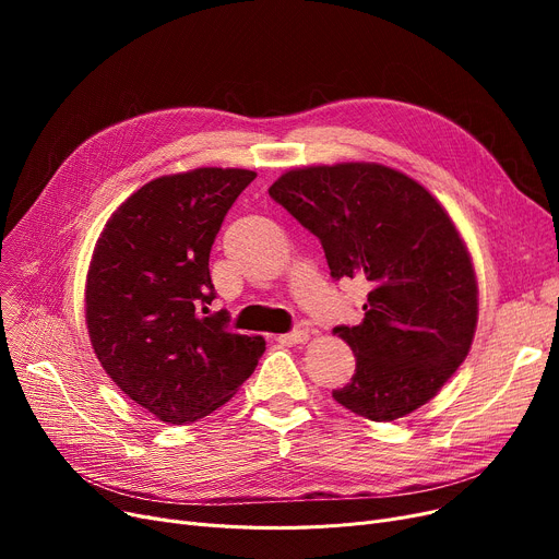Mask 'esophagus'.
Returning a JSON list of instances; mask_svg holds the SVG:
<instances>
[{"instance_id":"obj_1","label":"esophagus","mask_w":559,"mask_h":559,"mask_svg":"<svg viewBox=\"0 0 559 559\" xmlns=\"http://www.w3.org/2000/svg\"><path fill=\"white\" fill-rule=\"evenodd\" d=\"M278 340L285 342V344H304L308 340V331L306 329H295L289 333H283Z\"/></svg>"}]
</instances>
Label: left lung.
I'll use <instances>...</instances> for the list:
<instances>
[{
  "mask_svg": "<svg viewBox=\"0 0 559 559\" xmlns=\"http://www.w3.org/2000/svg\"><path fill=\"white\" fill-rule=\"evenodd\" d=\"M270 197L317 235L335 281L369 285L362 324L333 331L356 356L333 399L371 421L428 403L464 362L478 321L472 258L447 211L376 163L292 169Z\"/></svg>",
  "mask_w": 559,
  "mask_h": 559,
  "instance_id": "1",
  "label": "left lung"
}]
</instances>
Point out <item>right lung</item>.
<instances>
[{
  "mask_svg": "<svg viewBox=\"0 0 559 559\" xmlns=\"http://www.w3.org/2000/svg\"><path fill=\"white\" fill-rule=\"evenodd\" d=\"M255 179L249 169L199 167L133 192L99 235L85 285L95 354L131 401L174 426L224 405L253 373L260 335L211 312V249L222 222Z\"/></svg>",
  "mask_w": 559,
  "mask_h": 559,
  "instance_id": "obj_1",
  "label": "right lung"
}]
</instances>
